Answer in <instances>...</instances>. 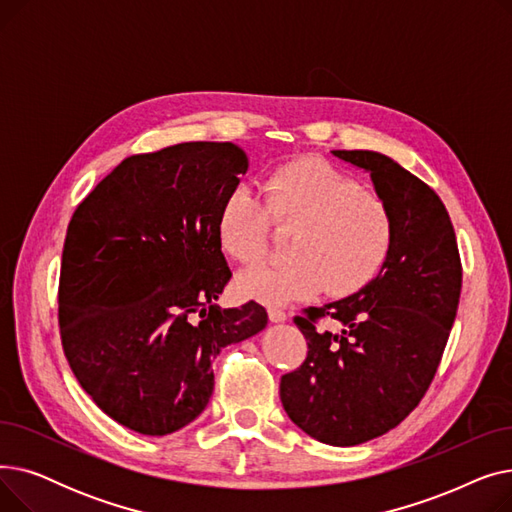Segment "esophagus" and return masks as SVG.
<instances>
[{"mask_svg": "<svg viewBox=\"0 0 512 512\" xmlns=\"http://www.w3.org/2000/svg\"><path fill=\"white\" fill-rule=\"evenodd\" d=\"M267 315H270V319L276 321V324H280V321H286V317H288L282 307H274V305L267 309Z\"/></svg>", "mask_w": 512, "mask_h": 512, "instance_id": "obj_1", "label": "esophagus"}]
</instances>
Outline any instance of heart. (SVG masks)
Masks as SVG:
<instances>
[{
    "instance_id": "1",
    "label": "heart",
    "mask_w": 512,
    "mask_h": 512,
    "mask_svg": "<svg viewBox=\"0 0 512 512\" xmlns=\"http://www.w3.org/2000/svg\"><path fill=\"white\" fill-rule=\"evenodd\" d=\"M272 226L292 230L288 255L238 278V290L267 305L313 297L328 288L346 297L384 267L396 240V215L380 193L324 159H294L261 180V197L234 186L215 215L222 251L236 263H259L270 249Z\"/></svg>"
}]
</instances>
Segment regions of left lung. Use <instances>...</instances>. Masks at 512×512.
<instances>
[{
    "label": "left lung",
    "mask_w": 512,
    "mask_h": 512,
    "mask_svg": "<svg viewBox=\"0 0 512 512\" xmlns=\"http://www.w3.org/2000/svg\"><path fill=\"white\" fill-rule=\"evenodd\" d=\"M332 153L371 174L375 193L394 209L396 240L359 292L294 317L309 351L282 375L280 400L311 438L357 446L390 432L425 396L459 309L463 265L434 188L388 155Z\"/></svg>",
    "instance_id": "8db88e82"
}]
</instances>
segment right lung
Returning a JSON list of instances; mask_svg holds the SVG:
<instances>
[{
  "instance_id": "right-lung-1",
  "label": "right lung",
  "mask_w": 512,
  "mask_h": 512,
  "mask_svg": "<svg viewBox=\"0 0 512 512\" xmlns=\"http://www.w3.org/2000/svg\"><path fill=\"white\" fill-rule=\"evenodd\" d=\"M234 143H178L126 157L78 203L58 288L78 384L120 425L166 436L203 413L211 361L267 326L255 301L213 305L232 278L215 234L247 172Z\"/></svg>"
}]
</instances>
